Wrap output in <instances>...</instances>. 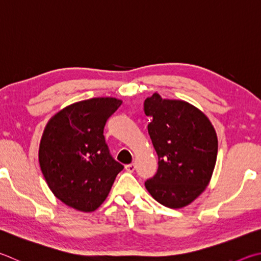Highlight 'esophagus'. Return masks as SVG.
Segmentation results:
<instances>
[{
  "label": "esophagus",
  "mask_w": 261,
  "mask_h": 261,
  "mask_svg": "<svg viewBox=\"0 0 261 261\" xmlns=\"http://www.w3.org/2000/svg\"><path fill=\"white\" fill-rule=\"evenodd\" d=\"M125 170H126V171H129V172H134L135 170H136V164L135 163L126 164L125 165Z\"/></svg>",
  "instance_id": "1"
}]
</instances>
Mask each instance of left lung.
<instances>
[{
	"instance_id": "8db88e82",
	"label": "left lung",
	"mask_w": 261,
	"mask_h": 261,
	"mask_svg": "<svg viewBox=\"0 0 261 261\" xmlns=\"http://www.w3.org/2000/svg\"><path fill=\"white\" fill-rule=\"evenodd\" d=\"M144 111L151 117L148 134L159 158L158 171L145 186L164 206H186L209 185L218 154L216 131L196 107L159 93L146 98Z\"/></svg>"
}]
</instances>
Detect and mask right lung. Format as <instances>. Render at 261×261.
<instances>
[{
  "label": "right lung",
  "instance_id": "1",
  "mask_svg": "<svg viewBox=\"0 0 261 261\" xmlns=\"http://www.w3.org/2000/svg\"><path fill=\"white\" fill-rule=\"evenodd\" d=\"M122 100L92 98L51 118L42 136L39 161L51 192L66 205L91 212L106 200L123 165L111 155L103 129Z\"/></svg>",
  "mask_w": 261,
  "mask_h": 261
}]
</instances>
